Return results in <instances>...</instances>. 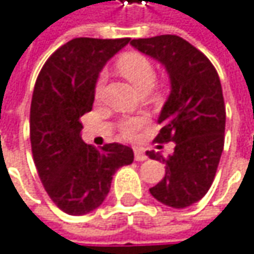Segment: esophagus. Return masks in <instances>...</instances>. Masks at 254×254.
Listing matches in <instances>:
<instances>
[{"mask_svg":"<svg viewBox=\"0 0 254 254\" xmlns=\"http://www.w3.org/2000/svg\"><path fill=\"white\" fill-rule=\"evenodd\" d=\"M133 154H135V160H136V161H144V160H147V155H145V152H144L142 148L135 147V148H133Z\"/></svg>","mask_w":254,"mask_h":254,"instance_id":"obj_1","label":"esophagus"}]
</instances>
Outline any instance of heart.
I'll return each instance as SVG.
<instances>
[{
    "label": "heart",
    "instance_id": "heart-1",
    "mask_svg": "<svg viewBox=\"0 0 254 254\" xmlns=\"http://www.w3.org/2000/svg\"><path fill=\"white\" fill-rule=\"evenodd\" d=\"M118 69L141 93L148 91L155 81V69H154L152 62L150 61V58H147L145 55L138 54V52H129L127 55H124L118 61ZM104 84H106V74L100 72L96 80V84H94V96L97 99L102 97V94H103ZM147 122H148L147 116L127 118L119 122V130H121L122 136L132 139L138 135V132L142 127L147 125Z\"/></svg>",
    "mask_w": 254,
    "mask_h": 254
}]
</instances>
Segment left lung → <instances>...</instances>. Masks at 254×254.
Returning a JSON list of instances; mask_svg holds the SVG:
<instances>
[{
  "label": "left lung",
  "mask_w": 254,
  "mask_h": 254,
  "mask_svg": "<svg viewBox=\"0 0 254 254\" xmlns=\"http://www.w3.org/2000/svg\"><path fill=\"white\" fill-rule=\"evenodd\" d=\"M130 45L161 62L172 82L154 142L163 148L161 144L172 141L174 152L166 158L147 152L166 164L151 195L172 208L190 206L209 190L224 150L225 104L218 72L200 51L176 35L133 39Z\"/></svg>",
  "instance_id": "1"
}]
</instances>
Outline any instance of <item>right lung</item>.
<instances>
[{"instance_id":"right-lung-1","label":"right lung","mask_w":254,"mask_h":254,"mask_svg":"<svg viewBox=\"0 0 254 254\" xmlns=\"http://www.w3.org/2000/svg\"><path fill=\"white\" fill-rule=\"evenodd\" d=\"M129 40L72 39L48 58L36 80L30 106L32 154L45 190L69 215L99 208L113 174L133 161V151L127 145L113 142L97 150L80 133V118L93 107L99 72Z\"/></svg>"}]
</instances>
